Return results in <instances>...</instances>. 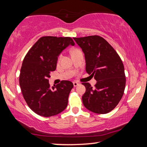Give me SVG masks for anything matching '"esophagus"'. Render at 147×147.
<instances>
[{"instance_id":"34e87169","label":"esophagus","mask_w":147,"mask_h":147,"mask_svg":"<svg viewBox=\"0 0 147 147\" xmlns=\"http://www.w3.org/2000/svg\"><path fill=\"white\" fill-rule=\"evenodd\" d=\"M78 85H79V84L78 82H73L74 87H76V86H78Z\"/></svg>"}]
</instances>
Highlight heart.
<instances>
[{
  "label": "heart",
  "mask_w": 147,
  "mask_h": 147,
  "mask_svg": "<svg viewBox=\"0 0 147 147\" xmlns=\"http://www.w3.org/2000/svg\"><path fill=\"white\" fill-rule=\"evenodd\" d=\"M76 50H77V49H74V50H73V51H76ZM73 51H72V52H73Z\"/></svg>",
  "instance_id": "1"
}]
</instances>
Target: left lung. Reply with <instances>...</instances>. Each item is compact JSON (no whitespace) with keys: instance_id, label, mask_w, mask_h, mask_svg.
<instances>
[{"instance_id":"left-lung-1","label":"left lung","mask_w":147,"mask_h":147,"mask_svg":"<svg viewBox=\"0 0 147 147\" xmlns=\"http://www.w3.org/2000/svg\"><path fill=\"white\" fill-rule=\"evenodd\" d=\"M73 39L85 54L86 72L97 81L94 88L88 82L82 84L86 89L82 96L84 106L93 113H108L124 94L126 77L123 61L112 46L100 36Z\"/></svg>"}]
</instances>
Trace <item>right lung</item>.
<instances>
[{"instance_id":"1","label":"right lung","mask_w":147,"mask_h":147,"mask_svg":"<svg viewBox=\"0 0 147 147\" xmlns=\"http://www.w3.org/2000/svg\"><path fill=\"white\" fill-rule=\"evenodd\" d=\"M69 45V37L43 36L26 54L20 71L19 85L26 104L39 115L51 117L66 108L73 84L62 80L55 87L49 83L50 74L55 71L58 56Z\"/></svg>"}]
</instances>
